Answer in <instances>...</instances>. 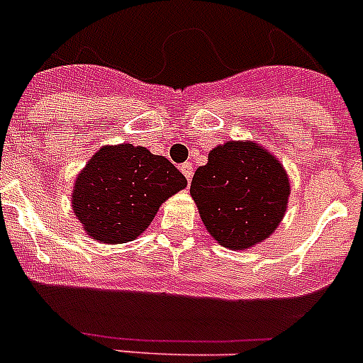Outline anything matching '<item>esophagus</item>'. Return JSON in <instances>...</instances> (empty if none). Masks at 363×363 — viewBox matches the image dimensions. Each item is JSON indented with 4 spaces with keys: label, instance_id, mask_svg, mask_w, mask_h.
Segmentation results:
<instances>
[{
    "label": "esophagus",
    "instance_id": "obj_1",
    "mask_svg": "<svg viewBox=\"0 0 363 363\" xmlns=\"http://www.w3.org/2000/svg\"><path fill=\"white\" fill-rule=\"evenodd\" d=\"M181 172L184 173V177H186L188 181H191V177H194V166H191L190 162H184L181 166Z\"/></svg>",
    "mask_w": 363,
    "mask_h": 363
}]
</instances>
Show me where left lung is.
<instances>
[{
	"label": "left lung",
	"instance_id": "8db88e82",
	"mask_svg": "<svg viewBox=\"0 0 363 363\" xmlns=\"http://www.w3.org/2000/svg\"><path fill=\"white\" fill-rule=\"evenodd\" d=\"M190 194L206 230L219 245L249 249L266 240L284 218L290 181L269 151L245 142H227L197 167Z\"/></svg>",
	"mask_w": 363,
	"mask_h": 363
}]
</instances>
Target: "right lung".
<instances>
[{"label": "right lung", "instance_id": "right-lung-1", "mask_svg": "<svg viewBox=\"0 0 363 363\" xmlns=\"http://www.w3.org/2000/svg\"><path fill=\"white\" fill-rule=\"evenodd\" d=\"M186 184V177L166 157L133 144L105 145L77 175L72 206L90 238L133 242L164 201Z\"/></svg>", "mask_w": 363, "mask_h": 363}]
</instances>
